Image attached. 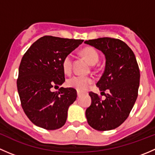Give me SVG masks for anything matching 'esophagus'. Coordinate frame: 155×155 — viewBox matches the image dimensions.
<instances>
[{
    "label": "esophagus",
    "mask_w": 155,
    "mask_h": 155,
    "mask_svg": "<svg viewBox=\"0 0 155 155\" xmlns=\"http://www.w3.org/2000/svg\"><path fill=\"white\" fill-rule=\"evenodd\" d=\"M81 95H82V92H80L79 91H77V96L78 97H80Z\"/></svg>",
    "instance_id": "obj_1"
}]
</instances>
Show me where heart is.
Wrapping results in <instances>:
<instances>
[{"instance_id":"obj_1","label":"heart","mask_w":155,"mask_h":155,"mask_svg":"<svg viewBox=\"0 0 155 155\" xmlns=\"http://www.w3.org/2000/svg\"><path fill=\"white\" fill-rule=\"evenodd\" d=\"M82 54L91 65L96 64L99 61V54L94 48L87 46L82 50ZM62 68L66 74H70L73 69V56L72 54H67L62 61ZM94 82L93 78L91 76L76 75L68 79V86L76 88L79 91H85L87 87Z\"/></svg>"}]
</instances>
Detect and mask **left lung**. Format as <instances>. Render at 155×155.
Here are the masks:
<instances>
[{"instance_id": "obj_1", "label": "left lung", "mask_w": 155, "mask_h": 155, "mask_svg": "<svg viewBox=\"0 0 155 155\" xmlns=\"http://www.w3.org/2000/svg\"><path fill=\"white\" fill-rule=\"evenodd\" d=\"M85 43L105 55V70L97 86L104 93L108 91L104 101L97 94L89 93L91 104L85 111L87 123L97 130L115 129L127 118L138 96L140 73L135 54L118 39L102 37Z\"/></svg>"}]
</instances>
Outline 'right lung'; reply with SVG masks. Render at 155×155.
<instances>
[{"label":"right lung","instance_id":"right-lung-1","mask_svg":"<svg viewBox=\"0 0 155 155\" xmlns=\"http://www.w3.org/2000/svg\"><path fill=\"white\" fill-rule=\"evenodd\" d=\"M83 40L44 36L34 42L21 58L17 88L21 107L35 125L53 130L64 125L68 108L76 99L73 87H60L64 82L62 61Z\"/></svg>","mask_w":155,"mask_h":155}]
</instances>
